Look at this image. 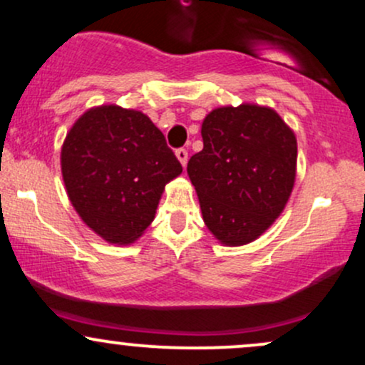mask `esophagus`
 <instances>
[{"mask_svg":"<svg viewBox=\"0 0 365 365\" xmlns=\"http://www.w3.org/2000/svg\"><path fill=\"white\" fill-rule=\"evenodd\" d=\"M177 158H178V161L182 163V166L183 168H185V165H187V161H188V150L187 149H183V148H180V149H177Z\"/></svg>","mask_w":365,"mask_h":365,"instance_id":"obj_1","label":"esophagus"}]
</instances>
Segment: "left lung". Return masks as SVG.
<instances>
[{
	"instance_id": "8db88e82",
	"label": "left lung",
	"mask_w": 365,
	"mask_h": 365,
	"mask_svg": "<svg viewBox=\"0 0 365 365\" xmlns=\"http://www.w3.org/2000/svg\"><path fill=\"white\" fill-rule=\"evenodd\" d=\"M204 149L187 173L204 223L221 244L245 245L282 215L295 183L297 139L274 110L223 106L202 121Z\"/></svg>"
}]
</instances>
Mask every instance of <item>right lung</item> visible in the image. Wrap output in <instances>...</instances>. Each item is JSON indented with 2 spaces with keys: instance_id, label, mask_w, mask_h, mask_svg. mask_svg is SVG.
<instances>
[{
  "instance_id": "obj_1",
  "label": "right lung",
  "mask_w": 365,
  "mask_h": 365,
  "mask_svg": "<svg viewBox=\"0 0 365 365\" xmlns=\"http://www.w3.org/2000/svg\"><path fill=\"white\" fill-rule=\"evenodd\" d=\"M70 202L110 244H132L154 220L165 185L182 165L144 113L106 104L73 123L61 148Z\"/></svg>"
}]
</instances>
